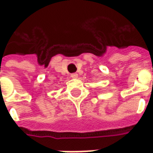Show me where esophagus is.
Listing matches in <instances>:
<instances>
[{
	"label": "esophagus",
	"instance_id": "obj_1",
	"mask_svg": "<svg viewBox=\"0 0 153 153\" xmlns=\"http://www.w3.org/2000/svg\"><path fill=\"white\" fill-rule=\"evenodd\" d=\"M70 77H71L72 79H77V78H78V74L77 73L71 74H70Z\"/></svg>",
	"mask_w": 153,
	"mask_h": 153
}]
</instances>
